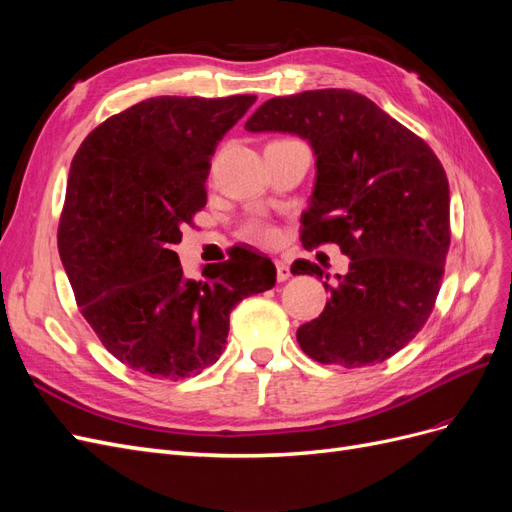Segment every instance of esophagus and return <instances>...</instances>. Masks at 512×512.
I'll return each instance as SVG.
<instances>
[{
	"label": "esophagus",
	"instance_id": "1",
	"mask_svg": "<svg viewBox=\"0 0 512 512\" xmlns=\"http://www.w3.org/2000/svg\"><path fill=\"white\" fill-rule=\"evenodd\" d=\"M275 269H277V282H286L288 277L292 275V273H290V267H288V262H284V260H280V258L275 260Z\"/></svg>",
	"mask_w": 512,
	"mask_h": 512
}]
</instances>
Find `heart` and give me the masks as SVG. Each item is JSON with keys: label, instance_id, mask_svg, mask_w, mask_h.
I'll list each match as a JSON object with an SVG mask.
<instances>
[{"label": "heart", "instance_id": "b5f03b06", "mask_svg": "<svg viewBox=\"0 0 512 512\" xmlns=\"http://www.w3.org/2000/svg\"><path fill=\"white\" fill-rule=\"evenodd\" d=\"M243 235L247 239L258 241V243H273L277 239L275 228L265 222H247L243 228Z\"/></svg>", "mask_w": 512, "mask_h": 512}]
</instances>
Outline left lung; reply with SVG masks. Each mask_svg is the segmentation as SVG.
<instances>
[{
    "instance_id": "left-lung-1",
    "label": "left lung",
    "mask_w": 512,
    "mask_h": 512,
    "mask_svg": "<svg viewBox=\"0 0 512 512\" xmlns=\"http://www.w3.org/2000/svg\"><path fill=\"white\" fill-rule=\"evenodd\" d=\"M247 132H288L309 143L316 183L301 215L307 247L337 243L350 258L324 312L297 331L322 365L382 363L423 329L451 245L448 179L429 145L350 89L267 100ZM294 275H324L297 260Z\"/></svg>"
}]
</instances>
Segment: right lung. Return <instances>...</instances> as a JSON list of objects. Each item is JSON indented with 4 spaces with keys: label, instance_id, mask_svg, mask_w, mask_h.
<instances>
[{
    "label": "right lung",
    "instance_id": "add662e5",
    "mask_svg": "<svg viewBox=\"0 0 512 512\" xmlns=\"http://www.w3.org/2000/svg\"><path fill=\"white\" fill-rule=\"evenodd\" d=\"M256 96H158L106 119L70 166L59 256L76 303L117 361L151 378H190L226 348L230 312L275 286L247 247L183 275L181 226L207 205L211 156Z\"/></svg>",
    "mask_w": 512,
    "mask_h": 512
}]
</instances>
